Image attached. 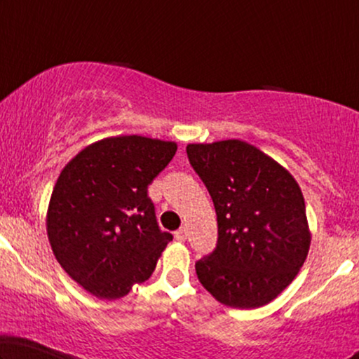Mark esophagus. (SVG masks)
Here are the masks:
<instances>
[{"mask_svg": "<svg viewBox=\"0 0 359 359\" xmlns=\"http://www.w3.org/2000/svg\"><path fill=\"white\" fill-rule=\"evenodd\" d=\"M186 237H188V230H186L184 227H181L180 230H176L175 232V238L178 240V242H184Z\"/></svg>", "mask_w": 359, "mask_h": 359, "instance_id": "34e87169", "label": "esophagus"}]
</instances>
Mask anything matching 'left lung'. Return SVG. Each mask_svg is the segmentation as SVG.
Returning <instances> with one entry per match:
<instances>
[{
	"label": "left lung",
	"mask_w": 359,
	"mask_h": 359,
	"mask_svg": "<svg viewBox=\"0 0 359 359\" xmlns=\"http://www.w3.org/2000/svg\"><path fill=\"white\" fill-rule=\"evenodd\" d=\"M186 151L217 214V247L196 263L201 284L224 306H266L297 276L311 247L297 181L243 140L189 144Z\"/></svg>",
	"instance_id": "1"
}]
</instances>
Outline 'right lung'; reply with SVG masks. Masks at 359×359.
Instances as JSON below:
<instances>
[{
  "label": "right lung",
  "mask_w": 359,
  "mask_h": 359,
  "mask_svg": "<svg viewBox=\"0 0 359 359\" xmlns=\"http://www.w3.org/2000/svg\"><path fill=\"white\" fill-rule=\"evenodd\" d=\"M176 149L142 135L107 137L62 170L47 209L48 242L68 276L93 296L124 297L151 276L173 240L156 224L147 189Z\"/></svg>",
  "instance_id": "right-lung-1"
}]
</instances>
